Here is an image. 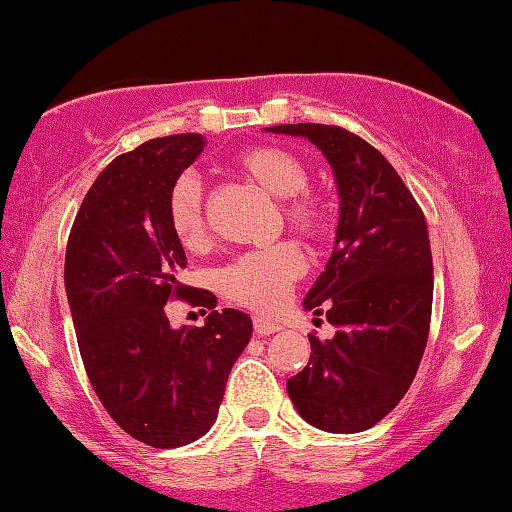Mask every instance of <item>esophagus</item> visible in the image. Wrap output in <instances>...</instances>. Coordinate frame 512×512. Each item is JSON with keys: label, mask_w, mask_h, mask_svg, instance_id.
<instances>
[{"label": "esophagus", "mask_w": 512, "mask_h": 512, "mask_svg": "<svg viewBox=\"0 0 512 512\" xmlns=\"http://www.w3.org/2000/svg\"><path fill=\"white\" fill-rule=\"evenodd\" d=\"M279 328H282V326H279L277 321L268 319V317H254V331H256V335H272V333H277Z\"/></svg>", "instance_id": "esophagus-1"}]
</instances>
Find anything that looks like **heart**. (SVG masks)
I'll return each mask as SVG.
<instances>
[{"label": "heart", "mask_w": 512, "mask_h": 512, "mask_svg": "<svg viewBox=\"0 0 512 512\" xmlns=\"http://www.w3.org/2000/svg\"><path fill=\"white\" fill-rule=\"evenodd\" d=\"M251 184L275 195L284 221L305 240H321L328 230V207L321 195L307 191L310 172L303 158L282 146H251L233 160ZM167 223L181 247L200 249L207 242V216L202 184L193 172L174 179L167 193ZM303 275V256L289 242L247 251L216 272V289L235 305L272 312L289 298L291 286Z\"/></svg>", "instance_id": "heart-1"}]
</instances>
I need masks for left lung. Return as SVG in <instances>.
<instances>
[{
    "label": "left lung",
    "mask_w": 512,
    "mask_h": 512,
    "mask_svg": "<svg viewBox=\"0 0 512 512\" xmlns=\"http://www.w3.org/2000/svg\"><path fill=\"white\" fill-rule=\"evenodd\" d=\"M310 139L333 167L340 221L305 310L338 326L310 333V363L286 382L307 424L359 433L396 408L415 380L431 326L433 261L422 207L375 146L338 125H272Z\"/></svg>",
    "instance_id": "1"
}]
</instances>
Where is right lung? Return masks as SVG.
I'll list each match as a JSON object with an SVG mask.
<instances>
[{
    "label": "right lung",
    "instance_id": "add662e5",
    "mask_svg": "<svg viewBox=\"0 0 512 512\" xmlns=\"http://www.w3.org/2000/svg\"><path fill=\"white\" fill-rule=\"evenodd\" d=\"M205 144L186 132L111 160L67 240L65 289L88 380L128 436L160 450L212 429L251 338L249 314L214 310L209 291L188 298L210 310L205 327L174 332L164 314L167 299L191 291L177 279L186 254L167 223V193Z\"/></svg>",
    "mask_w": 512,
    "mask_h": 512
}]
</instances>
